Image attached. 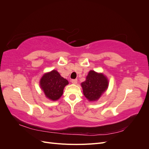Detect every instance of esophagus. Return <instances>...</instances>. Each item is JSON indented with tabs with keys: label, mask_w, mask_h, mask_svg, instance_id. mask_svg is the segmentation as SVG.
I'll list each match as a JSON object with an SVG mask.
<instances>
[{
	"label": "esophagus",
	"mask_w": 149,
	"mask_h": 149,
	"mask_svg": "<svg viewBox=\"0 0 149 149\" xmlns=\"http://www.w3.org/2000/svg\"><path fill=\"white\" fill-rule=\"evenodd\" d=\"M71 83H73V84H76L78 83V80L76 79H71Z\"/></svg>",
	"instance_id": "obj_1"
}]
</instances>
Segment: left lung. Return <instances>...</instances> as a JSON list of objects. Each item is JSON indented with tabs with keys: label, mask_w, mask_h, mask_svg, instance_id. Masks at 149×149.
<instances>
[{
	"label": "left lung",
	"mask_w": 149,
	"mask_h": 149,
	"mask_svg": "<svg viewBox=\"0 0 149 149\" xmlns=\"http://www.w3.org/2000/svg\"><path fill=\"white\" fill-rule=\"evenodd\" d=\"M84 96L90 101L97 100L108 87V80L101 73L90 71L86 80L81 83Z\"/></svg>",
	"instance_id": "left-lung-1"
}]
</instances>
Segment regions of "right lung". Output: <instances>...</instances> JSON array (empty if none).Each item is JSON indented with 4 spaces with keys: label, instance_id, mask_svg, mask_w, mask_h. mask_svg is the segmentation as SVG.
I'll return each instance as SVG.
<instances>
[{
    "label": "right lung",
    "instance_id": "obj_1",
    "mask_svg": "<svg viewBox=\"0 0 149 149\" xmlns=\"http://www.w3.org/2000/svg\"><path fill=\"white\" fill-rule=\"evenodd\" d=\"M40 86L49 100L56 101L63 94V89L68 81L60 76L56 70L45 74L40 79Z\"/></svg>",
    "mask_w": 149,
    "mask_h": 149
}]
</instances>
